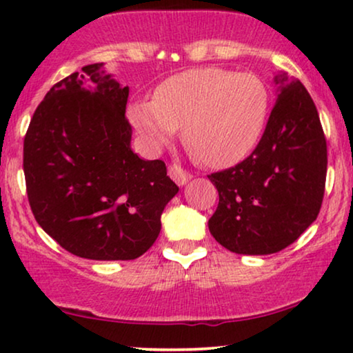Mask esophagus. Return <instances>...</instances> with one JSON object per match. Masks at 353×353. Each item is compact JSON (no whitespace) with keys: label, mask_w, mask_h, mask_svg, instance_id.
<instances>
[{"label":"esophagus","mask_w":353,"mask_h":353,"mask_svg":"<svg viewBox=\"0 0 353 353\" xmlns=\"http://www.w3.org/2000/svg\"><path fill=\"white\" fill-rule=\"evenodd\" d=\"M168 175H170L172 180L175 181L178 186L186 185L188 180H190V178H191L190 173H188L186 170H183V168L178 167V165H170V167H168Z\"/></svg>","instance_id":"1"}]
</instances>
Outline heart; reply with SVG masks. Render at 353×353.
I'll list each match as a JSON object with an SVG mask.
<instances>
[{"label": "heart", "mask_w": 353, "mask_h": 353, "mask_svg": "<svg viewBox=\"0 0 353 353\" xmlns=\"http://www.w3.org/2000/svg\"><path fill=\"white\" fill-rule=\"evenodd\" d=\"M270 91L254 74L201 67L157 86L154 101H134L128 115L152 148L170 141L181 127L183 143L201 163L226 168L244 161L262 138Z\"/></svg>", "instance_id": "1"}]
</instances>
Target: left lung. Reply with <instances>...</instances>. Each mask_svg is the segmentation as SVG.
<instances>
[{
	"label": "left lung",
	"instance_id": "1",
	"mask_svg": "<svg viewBox=\"0 0 353 353\" xmlns=\"http://www.w3.org/2000/svg\"><path fill=\"white\" fill-rule=\"evenodd\" d=\"M279 94L252 154L209 175L219 207L209 220L231 252L267 255L291 245L320 214L327 151L315 103L299 80L274 77Z\"/></svg>",
	"mask_w": 353,
	"mask_h": 353
}]
</instances>
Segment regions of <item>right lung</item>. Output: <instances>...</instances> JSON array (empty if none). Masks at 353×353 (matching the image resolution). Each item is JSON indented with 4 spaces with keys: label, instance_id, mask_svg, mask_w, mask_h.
Masks as SVG:
<instances>
[{
    "label": "right lung",
    "instance_id": "add662e5",
    "mask_svg": "<svg viewBox=\"0 0 353 353\" xmlns=\"http://www.w3.org/2000/svg\"><path fill=\"white\" fill-rule=\"evenodd\" d=\"M103 64L57 81L38 104L23 139L28 204L61 248L90 260H133L161 233L178 186L162 161L130 148L128 86Z\"/></svg>",
    "mask_w": 353,
    "mask_h": 353
}]
</instances>
